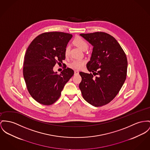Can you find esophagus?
Returning a JSON list of instances; mask_svg holds the SVG:
<instances>
[{
    "label": "esophagus",
    "mask_w": 150,
    "mask_h": 150,
    "mask_svg": "<svg viewBox=\"0 0 150 150\" xmlns=\"http://www.w3.org/2000/svg\"><path fill=\"white\" fill-rule=\"evenodd\" d=\"M79 73V70H74V74H78Z\"/></svg>",
    "instance_id": "34e87169"
}]
</instances>
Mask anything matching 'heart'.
Here are the masks:
<instances>
[{
	"instance_id": "b5f03b06",
	"label": "heart",
	"mask_w": 150,
	"mask_h": 150,
	"mask_svg": "<svg viewBox=\"0 0 150 150\" xmlns=\"http://www.w3.org/2000/svg\"><path fill=\"white\" fill-rule=\"evenodd\" d=\"M73 43L74 45L80 48L82 50H86L89 47L88 42L82 38L78 37L73 40ZM70 46L67 45L64 50L65 56L66 57L69 56L70 54ZM87 61L85 59H74L71 61L69 64L68 66L70 68L75 69H81L83 68Z\"/></svg>"
}]
</instances>
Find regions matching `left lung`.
I'll return each instance as SVG.
<instances>
[{"label":"left lung","instance_id":"1","mask_svg":"<svg viewBox=\"0 0 150 150\" xmlns=\"http://www.w3.org/2000/svg\"><path fill=\"white\" fill-rule=\"evenodd\" d=\"M80 36L93 46L86 67L93 74L80 72L82 81L79 88L82 97L94 106L105 105L116 97L126 79V53L115 39L107 33L97 32Z\"/></svg>","mask_w":150,"mask_h":150}]
</instances>
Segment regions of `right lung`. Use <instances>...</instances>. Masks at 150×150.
I'll return each mask as SVG.
<instances>
[{
  "instance_id": "add662e5",
  "label": "right lung",
  "mask_w": 150,
  "mask_h": 150,
  "mask_svg": "<svg viewBox=\"0 0 150 150\" xmlns=\"http://www.w3.org/2000/svg\"><path fill=\"white\" fill-rule=\"evenodd\" d=\"M71 37L61 32H45L33 40L26 50L23 76L31 97L40 104L48 106L57 100L74 74L69 68L60 74L53 70L57 63L61 64L65 59L64 50Z\"/></svg>"
}]
</instances>
